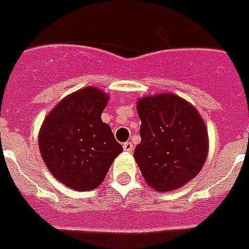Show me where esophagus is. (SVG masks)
I'll return each mask as SVG.
<instances>
[{
	"mask_svg": "<svg viewBox=\"0 0 249 249\" xmlns=\"http://www.w3.org/2000/svg\"><path fill=\"white\" fill-rule=\"evenodd\" d=\"M123 150L131 153V151H133V143H131V142H124V143H123Z\"/></svg>",
	"mask_w": 249,
	"mask_h": 249,
	"instance_id": "obj_1",
	"label": "esophagus"
}]
</instances>
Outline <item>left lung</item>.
I'll list each match as a JSON object with an SVG mask.
<instances>
[{"instance_id": "left-lung-1", "label": "left lung", "mask_w": 249, "mask_h": 249, "mask_svg": "<svg viewBox=\"0 0 249 249\" xmlns=\"http://www.w3.org/2000/svg\"><path fill=\"white\" fill-rule=\"evenodd\" d=\"M141 143L134 158L157 192L178 189L200 173L208 157V130L200 112L173 93L141 98Z\"/></svg>"}]
</instances>
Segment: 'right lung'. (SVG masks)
Here are the masks:
<instances>
[{
    "instance_id": "add662e5",
    "label": "right lung",
    "mask_w": 249,
    "mask_h": 249,
    "mask_svg": "<svg viewBox=\"0 0 249 249\" xmlns=\"http://www.w3.org/2000/svg\"><path fill=\"white\" fill-rule=\"evenodd\" d=\"M107 102L108 95L99 88H82L57 103L41 124V158L52 176L71 189L98 188L123 151L100 118Z\"/></svg>"
}]
</instances>
